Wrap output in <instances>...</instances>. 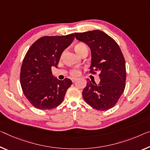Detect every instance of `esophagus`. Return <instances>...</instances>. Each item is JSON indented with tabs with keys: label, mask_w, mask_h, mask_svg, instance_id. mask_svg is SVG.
<instances>
[{
	"label": "esophagus",
	"mask_w": 150,
	"mask_h": 150,
	"mask_svg": "<svg viewBox=\"0 0 150 150\" xmlns=\"http://www.w3.org/2000/svg\"><path fill=\"white\" fill-rule=\"evenodd\" d=\"M76 80H77V78H72V82H74Z\"/></svg>",
	"instance_id": "esophagus-1"
}]
</instances>
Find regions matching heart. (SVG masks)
Returning <instances> with one entry per match:
<instances>
[{"mask_svg": "<svg viewBox=\"0 0 150 150\" xmlns=\"http://www.w3.org/2000/svg\"><path fill=\"white\" fill-rule=\"evenodd\" d=\"M74 49L78 54L82 56V54L84 52H88V47H87L85 43L82 42H79L77 43L76 44L74 45ZM71 75L74 76H78L80 74V71L78 70V69H73V70L71 71Z\"/></svg>", "mask_w": 150, "mask_h": 150, "instance_id": "obj_1", "label": "heart"}]
</instances>
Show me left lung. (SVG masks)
Returning a JSON list of instances; mask_svg holds the SVG:
<instances>
[{"mask_svg":"<svg viewBox=\"0 0 150 150\" xmlns=\"http://www.w3.org/2000/svg\"><path fill=\"white\" fill-rule=\"evenodd\" d=\"M75 37L88 45L91 50L90 72H100L98 84L87 79V84L82 91L83 98L96 110L111 109L125 87V62L120 47L113 39L100 30L76 33Z\"/></svg>","mask_w":150,"mask_h":150,"instance_id":"8db88e82","label":"left lung"}]
</instances>
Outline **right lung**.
I'll return each mask as SVG.
<instances>
[{"label":"right lung","instance_id":"right-lung-1","mask_svg":"<svg viewBox=\"0 0 150 150\" xmlns=\"http://www.w3.org/2000/svg\"><path fill=\"white\" fill-rule=\"evenodd\" d=\"M74 40V34L63 36H44L29 47L21 68L20 81L23 92L34 107L52 109L64 100L72 80H59L52 74L64 50Z\"/></svg>","mask_w":150,"mask_h":150}]
</instances>
